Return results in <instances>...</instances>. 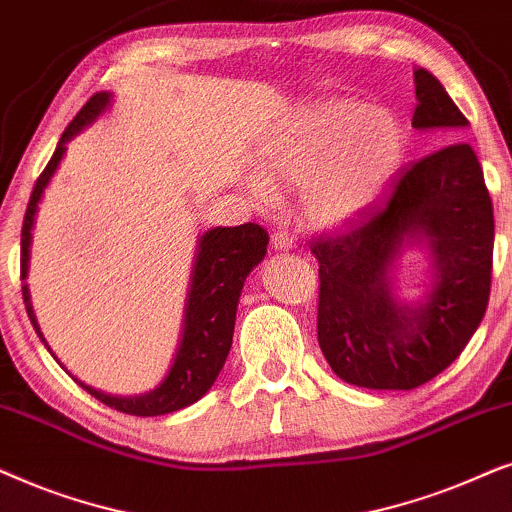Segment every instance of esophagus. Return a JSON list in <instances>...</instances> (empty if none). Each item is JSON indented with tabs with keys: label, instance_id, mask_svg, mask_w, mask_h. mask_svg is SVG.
Segmentation results:
<instances>
[{
	"label": "esophagus",
	"instance_id": "esophagus-1",
	"mask_svg": "<svg viewBox=\"0 0 512 512\" xmlns=\"http://www.w3.org/2000/svg\"><path fill=\"white\" fill-rule=\"evenodd\" d=\"M271 243H274V248L276 250H283V252H288V250H292L297 245V238L292 236V234H288V231H274V234H271Z\"/></svg>",
	"mask_w": 512,
	"mask_h": 512
}]
</instances>
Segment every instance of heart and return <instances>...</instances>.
I'll use <instances>...</instances> for the list:
<instances>
[{
  "label": "heart",
  "instance_id": "1",
  "mask_svg": "<svg viewBox=\"0 0 512 512\" xmlns=\"http://www.w3.org/2000/svg\"><path fill=\"white\" fill-rule=\"evenodd\" d=\"M403 154V131L388 109L330 100L299 114L262 149V166L299 182L306 217L318 227H342L363 213L391 180ZM252 192L271 199L264 182Z\"/></svg>",
  "mask_w": 512,
  "mask_h": 512
}]
</instances>
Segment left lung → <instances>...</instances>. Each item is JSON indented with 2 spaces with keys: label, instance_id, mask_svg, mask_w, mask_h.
<instances>
[{
  "label": "left lung",
  "instance_id": "1",
  "mask_svg": "<svg viewBox=\"0 0 512 512\" xmlns=\"http://www.w3.org/2000/svg\"><path fill=\"white\" fill-rule=\"evenodd\" d=\"M412 126L445 128L449 145L403 166L384 199L337 234L311 238L318 260V344L337 377L412 391L447 370L482 323L492 290L494 208L482 166L461 138V109L431 72H414ZM426 233L436 285L424 305L394 302L387 271L404 236Z\"/></svg>",
  "mask_w": 512,
  "mask_h": 512
}]
</instances>
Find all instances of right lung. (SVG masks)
Returning <instances> with one entry per match:
<instances>
[{
    "instance_id": "add662e5",
    "label": "right lung",
    "mask_w": 512,
    "mask_h": 512,
    "mask_svg": "<svg viewBox=\"0 0 512 512\" xmlns=\"http://www.w3.org/2000/svg\"><path fill=\"white\" fill-rule=\"evenodd\" d=\"M107 105L109 93L91 95V100L79 109L77 117L70 121V126L60 135L56 152H53L51 161L46 163L42 175L34 182L23 217V229H20V278H25L27 274V252H30L27 248H30V229L34 213H37V203L42 199V192L49 185L51 175L56 173L60 159H63L65 142L74 138L81 128L91 124ZM267 243V229L255 222L238 224V227H215L201 236L199 255H196L194 262L192 288H189L185 332H182L180 349L175 353L173 367H170L166 379L154 391L133 395V398H117V395L95 391V388L81 384L79 379L74 381L81 388H86L93 398H98L100 403L114 407L117 412L133 414V417H159V414L177 412L203 398L229 356L238 297H241L243 283L252 267H257L264 260ZM23 302L34 330L42 337L37 318L32 313L27 285H23ZM42 342L46 344L44 337Z\"/></svg>"
}]
</instances>
